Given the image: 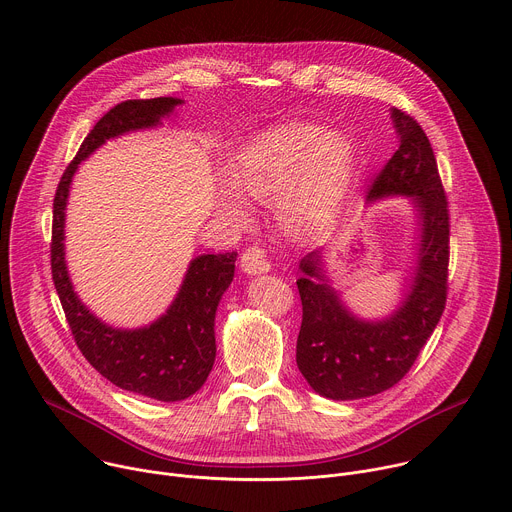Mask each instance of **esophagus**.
I'll return each instance as SVG.
<instances>
[{"mask_svg": "<svg viewBox=\"0 0 512 512\" xmlns=\"http://www.w3.org/2000/svg\"><path fill=\"white\" fill-rule=\"evenodd\" d=\"M241 269L247 273V275H261V273H267L271 271V263L265 255L263 249L259 247H251L243 253L241 257Z\"/></svg>", "mask_w": 512, "mask_h": 512, "instance_id": "esophagus-1", "label": "esophagus"}]
</instances>
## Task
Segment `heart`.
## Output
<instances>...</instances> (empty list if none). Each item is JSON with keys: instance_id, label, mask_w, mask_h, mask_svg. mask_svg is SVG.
<instances>
[{"instance_id": "obj_1", "label": "heart", "mask_w": 512, "mask_h": 512, "mask_svg": "<svg viewBox=\"0 0 512 512\" xmlns=\"http://www.w3.org/2000/svg\"><path fill=\"white\" fill-rule=\"evenodd\" d=\"M352 170L354 150L346 135L291 123L267 131L245 148L233 166V180L259 200L277 198L283 191L279 210L285 225L308 231L342 202ZM221 204L237 208L231 192L221 194Z\"/></svg>"}]
</instances>
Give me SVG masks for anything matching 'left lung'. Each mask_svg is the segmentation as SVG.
<instances>
[{
    "mask_svg": "<svg viewBox=\"0 0 512 512\" xmlns=\"http://www.w3.org/2000/svg\"><path fill=\"white\" fill-rule=\"evenodd\" d=\"M391 121L397 152L371 184L367 206L407 198L415 214V255L397 306L381 318L358 316L328 275L326 247L306 253L298 265L304 316L296 362L308 385L332 401L373 397L397 385L446 306L450 221L435 156L417 121L395 107Z\"/></svg>",
    "mask_w": 512,
    "mask_h": 512,
    "instance_id": "8db88e82",
    "label": "left lung"
}]
</instances>
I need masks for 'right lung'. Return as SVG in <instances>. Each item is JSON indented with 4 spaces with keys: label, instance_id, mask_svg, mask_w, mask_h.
<instances>
[{
    "label": "right lung",
    "instance_id": "right-lung-1",
    "mask_svg": "<svg viewBox=\"0 0 512 512\" xmlns=\"http://www.w3.org/2000/svg\"><path fill=\"white\" fill-rule=\"evenodd\" d=\"M180 105L184 101L176 97L125 101L99 119L60 178L50 247L54 287L83 356L115 387L164 403L188 399L212 371L216 358L214 318L235 277L237 253L194 257L162 316L139 328H117L93 314L75 291L64 253V223L70 184L79 166L107 139L156 129Z\"/></svg>",
    "mask_w": 512,
    "mask_h": 512
}]
</instances>
